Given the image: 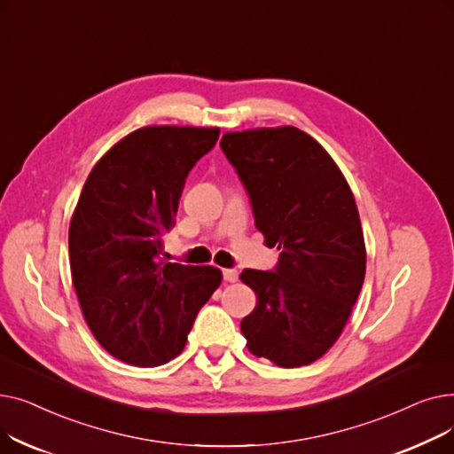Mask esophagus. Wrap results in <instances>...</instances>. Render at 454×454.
Returning <instances> with one entry per match:
<instances>
[{
    "instance_id": "obj_1",
    "label": "esophagus",
    "mask_w": 454,
    "mask_h": 454,
    "mask_svg": "<svg viewBox=\"0 0 454 454\" xmlns=\"http://www.w3.org/2000/svg\"><path fill=\"white\" fill-rule=\"evenodd\" d=\"M223 276H224V281H228V283H235L237 279H239V272H237L235 269H224Z\"/></svg>"
}]
</instances>
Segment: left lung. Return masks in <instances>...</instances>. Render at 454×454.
Segmentation results:
<instances>
[{"instance_id":"obj_1","label":"left lung","mask_w":454,"mask_h":454,"mask_svg":"<svg viewBox=\"0 0 454 454\" xmlns=\"http://www.w3.org/2000/svg\"><path fill=\"white\" fill-rule=\"evenodd\" d=\"M255 228L281 250L276 270L241 272L255 293L241 331L248 351L276 366L318 361L340 337L366 274V247L351 189L320 143L296 127L226 132Z\"/></svg>"}]
</instances>
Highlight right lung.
<instances>
[{"label": "right lung", "mask_w": 454, "mask_h": 454, "mask_svg": "<svg viewBox=\"0 0 454 454\" xmlns=\"http://www.w3.org/2000/svg\"><path fill=\"white\" fill-rule=\"evenodd\" d=\"M219 132L137 129L93 165L81 191L69 223L71 279L93 337L127 364L160 366L180 355L223 281L215 267L161 259L185 178Z\"/></svg>", "instance_id": "right-lung-1"}]
</instances>
